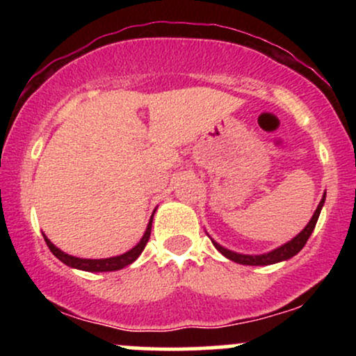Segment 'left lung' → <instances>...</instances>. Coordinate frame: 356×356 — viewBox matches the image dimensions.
Returning <instances> with one entry per match:
<instances>
[{
    "label": "left lung",
    "mask_w": 356,
    "mask_h": 356,
    "mask_svg": "<svg viewBox=\"0 0 356 356\" xmlns=\"http://www.w3.org/2000/svg\"><path fill=\"white\" fill-rule=\"evenodd\" d=\"M323 204H325V195H323L321 202L318 204L316 211H314L313 218L308 222V226H306L305 229L301 231L295 239H291V241H289V243H286L281 248L275 249V251L268 252V254H259V256L238 254V252H232V251H229V249L219 246V244L216 243V241H212V244H214L216 249H218L220 254L226 256L227 259L234 261V263H239V264H248V266H268V264H275V263H280V261L289 259V257H293L295 254H298V252H300L301 249H303V246L306 244V241L309 239V236H312L314 226H316V220H318V218H320V212H321Z\"/></svg>",
    "instance_id": "obj_1"
}]
</instances>
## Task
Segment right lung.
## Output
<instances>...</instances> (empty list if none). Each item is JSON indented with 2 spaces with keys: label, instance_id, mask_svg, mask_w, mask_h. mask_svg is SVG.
<instances>
[{
  "label": "right lung",
  "instance_id": "right-lung-1",
  "mask_svg": "<svg viewBox=\"0 0 356 356\" xmlns=\"http://www.w3.org/2000/svg\"><path fill=\"white\" fill-rule=\"evenodd\" d=\"M150 229H152V219H150L149 226H147L144 238L140 239V243H138L136 248H132L130 251H127L125 254H120L115 257H107V259H81V257L70 256V254H67V252L60 251L58 248L53 246L51 241L48 238H44V241H47V246L50 248V251L53 252V254L58 257L61 263L67 264V266L83 269V271H90V273H104V271H117V269H122V268L129 266V264H132L134 261L140 256V252L144 251L145 244L149 243Z\"/></svg>",
  "mask_w": 356,
  "mask_h": 356
}]
</instances>
